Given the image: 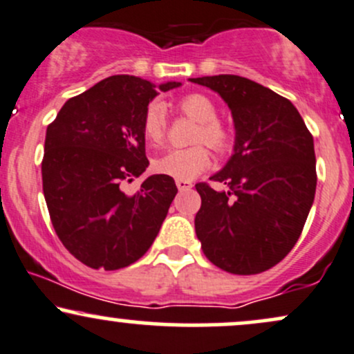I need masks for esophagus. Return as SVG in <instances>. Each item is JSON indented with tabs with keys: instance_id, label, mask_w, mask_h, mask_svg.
Masks as SVG:
<instances>
[{
	"instance_id": "34e87169",
	"label": "esophagus",
	"mask_w": 354,
	"mask_h": 354,
	"mask_svg": "<svg viewBox=\"0 0 354 354\" xmlns=\"http://www.w3.org/2000/svg\"><path fill=\"white\" fill-rule=\"evenodd\" d=\"M176 186H178V189L180 191H188V189H191V181H186V180H176Z\"/></svg>"
}]
</instances>
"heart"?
<instances>
[{
	"label": "heart",
	"mask_w": 354,
	"mask_h": 354,
	"mask_svg": "<svg viewBox=\"0 0 354 354\" xmlns=\"http://www.w3.org/2000/svg\"><path fill=\"white\" fill-rule=\"evenodd\" d=\"M178 109L196 121L194 143H205L216 153H226L233 146V135L218 121V108L206 95L191 93L178 101ZM143 135L151 145L163 143L166 136V109L160 101H153L143 116ZM211 156L206 146L196 145L185 149H169L154 160V171L176 180H193L208 169Z\"/></svg>",
	"instance_id": "heart-1"
}]
</instances>
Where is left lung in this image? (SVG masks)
I'll return each mask as SVG.
<instances>
[{
  "instance_id": "8db88e82",
  "label": "left lung",
  "mask_w": 354,
  "mask_h": 354,
  "mask_svg": "<svg viewBox=\"0 0 354 354\" xmlns=\"http://www.w3.org/2000/svg\"><path fill=\"white\" fill-rule=\"evenodd\" d=\"M216 91L234 121V153L209 180L198 183L194 218L203 253L233 274L270 270L293 250L316 191L315 143L290 100L236 75L191 78Z\"/></svg>"
}]
</instances>
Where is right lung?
Wrapping results in <instances>:
<instances>
[{
	"mask_svg": "<svg viewBox=\"0 0 354 354\" xmlns=\"http://www.w3.org/2000/svg\"><path fill=\"white\" fill-rule=\"evenodd\" d=\"M181 86L160 84V91ZM158 95L149 81L116 75L70 98L46 129L43 193L56 234L81 263L120 270L138 261L160 233L178 188L153 174L135 194L124 183L141 176L143 116Z\"/></svg>",
	"mask_w": 354,
	"mask_h": 354,
	"instance_id": "right-lung-1",
	"label": "right lung"
}]
</instances>
